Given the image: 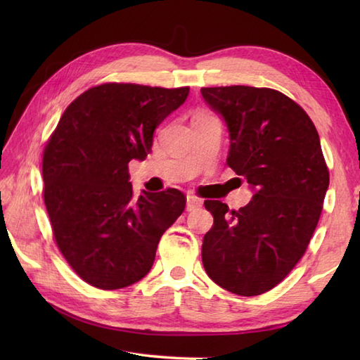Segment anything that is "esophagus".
Instances as JSON below:
<instances>
[{"instance_id": "esophagus-1", "label": "esophagus", "mask_w": 360, "mask_h": 360, "mask_svg": "<svg viewBox=\"0 0 360 360\" xmlns=\"http://www.w3.org/2000/svg\"><path fill=\"white\" fill-rule=\"evenodd\" d=\"M202 207V201L200 200V198L196 196H187V212H192V210H196Z\"/></svg>"}]
</instances>
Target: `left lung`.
Returning a JSON list of instances; mask_svg holds the SVG:
<instances>
[{
  "mask_svg": "<svg viewBox=\"0 0 360 360\" xmlns=\"http://www.w3.org/2000/svg\"><path fill=\"white\" fill-rule=\"evenodd\" d=\"M226 122L227 165L254 196L240 210L210 200L213 226L202 241V264L218 286L252 297L292 271L314 233L330 173L319 133L302 106L269 88H201Z\"/></svg>",
  "mask_w": 360,
  "mask_h": 360,
  "instance_id": "8db88e82",
  "label": "left lung"
}]
</instances>
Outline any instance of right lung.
I'll return each mask as SVG.
<instances>
[{
    "mask_svg": "<svg viewBox=\"0 0 360 360\" xmlns=\"http://www.w3.org/2000/svg\"><path fill=\"white\" fill-rule=\"evenodd\" d=\"M190 88L105 83L65 110L43 153L44 204L53 238L82 280L120 289L151 269L160 236L186 209L168 188L134 198L128 162L151 153L153 134Z\"/></svg>",
    "mask_w": 360,
    "mask_h": 360,
    "instance_id": "right-lung-1",
    "label": "right lung"
}]
</instances>
